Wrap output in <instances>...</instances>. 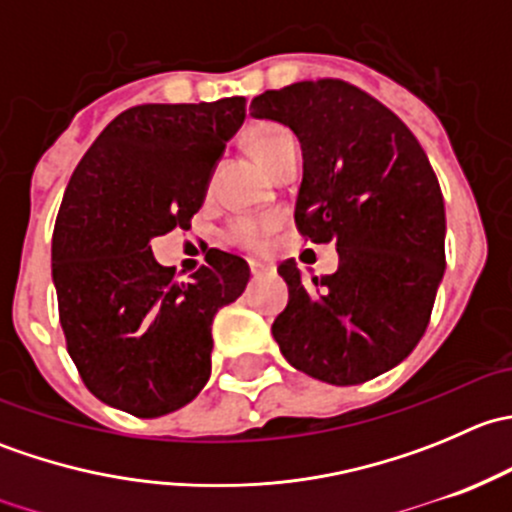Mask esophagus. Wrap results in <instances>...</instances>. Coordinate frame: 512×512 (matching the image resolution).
Here are the masks:
<instances>
[{
  "mask_svg": "<svg viewBox=\"0 0 512 512\" xmlns=\"http://www.w3.org/2000/svg\"><path fill=\"white\" fill-rule=\"evenodd\" d=\"M250 272H252V277H262L267 272V267L265 265H257V262H252Z\"/></svg>",
  "mask_w": 512,
  "mask_h": 512,
  "instance_id": "esophagus-1",
  "label": "esophagus"
}]
</instances>
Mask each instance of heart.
I'll return each mask as SVG.
<instances>
[{
    "mask_svg": "<svg viewBox=\"0 0 512 512\" xmlns=\"http://www.w3.org/2000/svg\"><path fill=\"white\" fill-rule=\"evenodd\" d=\"M247 146L255 153V158L265 165L267 170H275L282 156L294 148V136L280 123H255L247 133ZM275 230L272 220H255V218H240L230 225V237L235 245L245 247V250H262L265 247L267 235Z\"/></svg>",
    "mask_w": 512,
    "mask_h": 512,
    "instance_id": "obj_1",
    "label": "heart"
}]
</instances>
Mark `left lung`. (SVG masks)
<instances>
[{"instance_id":"obj_1","label":"left lung","mask_w":512,"mask_h":512,"mask_svg":"<svg viewBox=\"0 0 512 512\" xmlns=\"http://www.w3.org/2000/svg\"><path fill=\"white\" fill-rule=\"evenodd\" d=\"M250 111L299 138L294 223L339 252L337 272L312 282L297 262H282L289 302L272 337L294 369L327 384H364L414 352L431 319L446 270L436 173L409 126L342 79L265 91Z\"/></svg>"}]
</instances>
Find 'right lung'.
I'll list each match as a JSON object with an SVG mask.
<instances>
[{"instance_id": "1", "label": "right lung", "mask_w": 512, "mask_h": 512, "mask_svg": "<svg viewBox=\"0 0 512 512\" xmlns=\"http://www.w3.org/2000/svg\"><path fill=\"white\" fill-rule=\"evenodd\" d=\"M242 121V96L133 106L66 185L51 240L59 322L86 389L113 409L158 418L208 384L213 319L240 297L250 267L210 250L190 282H175L151 240L188 230Z\"/></svg>"}]
</instances>
